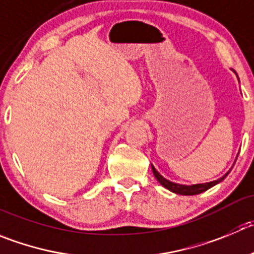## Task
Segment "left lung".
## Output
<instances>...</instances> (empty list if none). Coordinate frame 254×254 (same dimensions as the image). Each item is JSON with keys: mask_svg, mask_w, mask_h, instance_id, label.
<instances>
[{"mask_svg": "<svg viewBox=\"0 0 254 254\" xmlns=\"http://www.w3.org/2000/svg\"><path fill=\"white\" fill-rule=\"evenodd\" d=\"M151 170H153L154 173V177H155V179L158 182H159L160 184H162L164 188L169 189L170 191H173V193L175 194H181V195H195V194H199V193H203V191L208 190L209 188H212V187H214L215 184L220 183V182L223 181L224 178L228 175V173L227 174H224L223 177L219 178V179H217V181H213V182H209V183H202V184H193V186H184V184H177V183H173V182L168 181V179H165L163 175H160L159 173H158V170L155 169V168L151 165Z\"/></svg>", "mask_w": 254, "mask_h": 254, "instance_id": "left-lung-1", "label": "left lung"}]
</instances>
